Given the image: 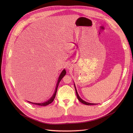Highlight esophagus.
Segmentation results:
<instances>
[{"label": "esophagus", "mask_w": 133, "mask_h": 133, "mask_svg": "<svg viewBox=\"0 0 133 133\" xmlns=\"http://www.w3.org/2000/svg\"><path fill=\"white\" fill-rule=\"evenodd\" d=\"M67 68H68V69H70V68H71L72 67H71V66L70 65H68L67 66Z\"/></svg>", "instance_id": "34e87169"}]
</instances>
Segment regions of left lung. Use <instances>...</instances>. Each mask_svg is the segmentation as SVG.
<instances>
[{
    "instance_id": "1",
    "label": "left lung",
    "mask_w": 133,
    "mask_h": 133,
    "mask_svg": "<svg viewBox=\"0 0 133 133\" xmlns=\"http://www.w3.org/2000/svg\"><path fill=\"white\" fill-rule=\"evenodd\" d=\"M74 87H75V92H76V96H77V97L78 99L79 100V101L80 102H81V103L85 104H86V105H94V104H96L97 103H89V102H87L84 100H83L81 97L79 96L78 93V92H77V90H76V87H75V83H74Z\"/></svg>"
}]
</instances>
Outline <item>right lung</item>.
Masks as SVG:
<instances>
[{
    "label": "right lung",
    "instance_id": "add662e5",
    "mask_svg": "<svg viewBox=\"0 0 133 133\" xmlns=\"http://www.w3.org/2000/svg\"><path fill=\"white\" fill-rule=\"evenodd\" d=\"M66 71L65 70V69H64L62 70V71L61 72L60 75L59 76V79L58 80L57 85H56V88H55V89L54 93L50 99L48 100L46 102H43V103H34V102H30V101H27L30 102V103H32V104H36V105H38V106H45L48 105V104H49L51 103L54 101V99H55V95H56V94H57V89H58V85L59 84V83H60V81L61 80V79H62V78L64 77V76L66 75Z\"/></svg>",
    "mask_w": 133,
    "mask_h": 133
}]
</instances>
